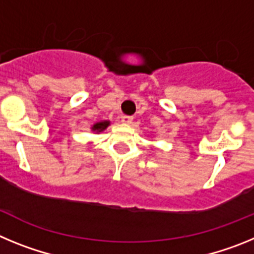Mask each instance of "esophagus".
Returning a JSON list of instances; mask_svg holds the SVG:
<instances>
[{
  "instance_id": "1",
  "label": "esophagus",
  "mask_w": 254,
  "mask_h": 254,
  "mask_svg": "<svg viewBox=\"0 0 254 254\" xmlns=\"http://www.w3.org/2000/svg\"><path fill=\"white\" fill-rule=\"evenodd\" d=\"M121 121H122V123H125V125H131L132 121H133V117L122 116V117H121Z\"/></svg>"
}]
</instances>
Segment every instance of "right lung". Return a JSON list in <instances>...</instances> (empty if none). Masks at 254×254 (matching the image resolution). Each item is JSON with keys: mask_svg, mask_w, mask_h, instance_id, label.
<instances>
[{"mask_svg": "<svg viewBox=\"0 0 254 254\" xmlns=\"http://www.w3.org/2000/svg\"><path fill=\"white\" fill-rule=\"evenodd\" d=\"M108 126H109V122H107V121H104V122L95 123V125L93 126V131H96V132H102V131H104L105 128H107Z\"/></svg>", "mask_w": 254, "mask_h": 254, "instance_id": "1", "label": "right lung"}]
</instances>
